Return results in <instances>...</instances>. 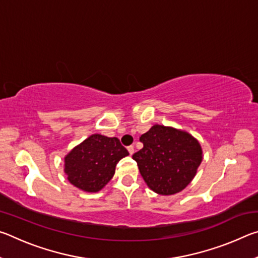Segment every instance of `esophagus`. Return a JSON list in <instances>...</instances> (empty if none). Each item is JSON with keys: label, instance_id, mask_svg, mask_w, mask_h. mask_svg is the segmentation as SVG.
Here are the masks:
<instances>
[{"label": "esophagus", "instance_id": "esophagus-1", "mask_svg": "<svg viewBox=\"0 0 258 258\" xmlns=\"http://www.w3.org/2000/svg\"><path fill=\"white\" fill-rule=\"evenodd\" d=\"M127 150H128V152H130V155L132 156L133 154H134V147L133 146H130V147H127Z\"/></svg>", "mask_w": 258, "mask_h": 258}]
</instances>
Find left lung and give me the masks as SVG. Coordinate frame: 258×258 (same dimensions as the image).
Masks as SVG:
<instances>
[{"label": "left lung", "mask_w": 258, "mask_h": 258, "mask_svg": "<svg viewBox=\"0 0 258 258\" xmlns=\"http://www.w3.org/2000/svg\"><path fill=\"white\" fill-rule=\"evenodd\" d=\"M140 141L143 148L132 158L152 191L171 196L190 184L203 161L197 139L186 131L156 124L141 135Z\"/></svg>", "instance_id": "left-lung-1"}]
</instances>
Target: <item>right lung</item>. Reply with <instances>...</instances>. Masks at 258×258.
Listing matches in <instances>:
<instances>
[{"label": "right lung", "mask_w": 258, "mask_h": 258, "mask_svg": "<svg viewBox=\"0 0 258 258\" xmlns=\"http://www.w3.org/2000/svg\"><path fill=\"white\" fill-rule=\"evenodd\" d=\"M126 156L128 151L117 138L92 134L64 156L63 171L74 186L94 194L111 180L117 163Z\"/></svg>", "instance_id": "right-lung-1"}]
</instances>
